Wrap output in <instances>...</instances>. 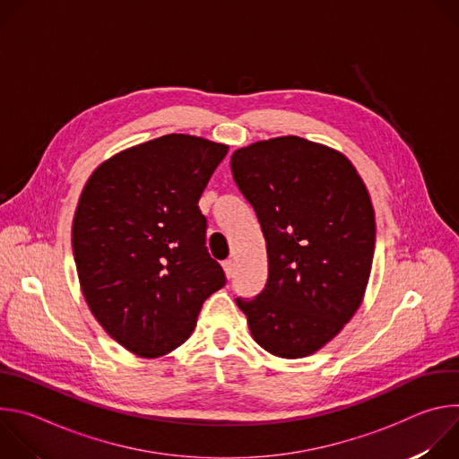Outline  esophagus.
<instances>
[{
	"mask_svg": "<svg viewBox=\"0 0 459 459\" xmlns=\"http://www.w3.org/2000/svg\"><path fill=\"white\" fill-rule=\"evenodd\" d=\"M223 271H225V274H227L229 280L234 276V261H232V259H225V261H223Z\"/></svg>",
	"mask_w": 459,
	"mask_h": 459,
	"instance_id": "obj_1",
	"label": "esophagus"
}]
</instances>
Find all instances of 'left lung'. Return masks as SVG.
Masks as SVG:
<instances>
[{
  "mask_svg": "<svg viewBox=\"0 0 459 459\" xmlns=\"http://www.w3.org/2000/svg\"><path fill=\"white\" fill-rule=\"evenodd\" d=\"M230 169L269 257L265 289L236 303L267 352L314 354L351 321L368 283L376 221L367 186L343 154L298 136L238 149Z\"/></svg>",
  "mask_w": 459,
  "mask_h": 459,
  "instance_id": "1",
  "label": "left lung"
}]
</instances>
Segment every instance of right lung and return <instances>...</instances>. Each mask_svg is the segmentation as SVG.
Here are the masks:
<instances>
[{
  "label": "right lung",
  "mask_w": 459,
  "mask_h": 459,
  "mask_svg": "<svg viewBox=\"0 0 459 459\" xmlns=\"http://www.w3.org/2000/svg\"><path fill=\"white\" fill-rule=\"evenodd\" d=\"M229 147L167 134L126 149L89 178L73 221L83 296L107 334L160 358L192 334L225 283L198 202Z\"/></svg>",
  "instance_id": "right-lung-1"
}]
</instances>
